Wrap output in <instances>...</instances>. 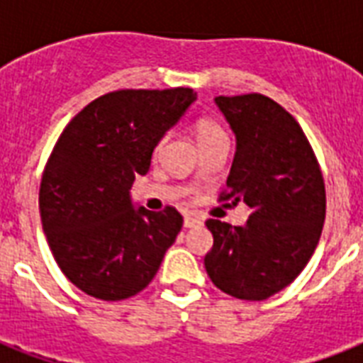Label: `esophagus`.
Listing matches in <instances>:
<instances>
[{
	"instance_id": "34e87169",
	"label": "esophagus",
	"mask_w": 363,
	"mask_h": 363,
	"mask_svg": "<svg viewBox=\"0 0 363 363\" xmlns=\"http://www.w3.org/2000/svg\"><path fill=\"white\" fill-rule=\"evenodd\" d=\"M184 226H186V228L203 226V220H201L198 215H186V216H184Z\"/></svg>"
}]
</instances>
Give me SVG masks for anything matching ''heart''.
<instances>
[{
  "label": "heart",
  "instance_id": "heart-1",
  "mask_svg": "<svg viewBox=\"0 0 363 363\" xmlns=\"http://www.w3.org/2000/svg\"><path fill=\"white\" fill-rule=\"evenodd\" d=\"M196 137H198L199 145H205V143L226 137V131H224V128L218 122L213 121V118H199L196 122ZM160 147H162V143H160Z\"/></svg>",
  "mask_w": 363,
  "mask_h": 363
}]
</instances>
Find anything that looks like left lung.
Masks as SVG:
<instances>
[{
    "instance_id": "left-lung-1",
    "label": "left lung",
    "mask_w": 363,
    "mask_h": 363,
    "mask_svg": "<svg viewBox=\"0 0 363 363\" xmlns=\"http://www.w3.org/2000/svg\"><path fill=\"white\" fill-rule=\"evenodd\" d=\"M235 133V156L220 201L250 209L245 226L207 220L205 269L216 288L262 301L286 288L315 252L326 218L320 165L301 125L262 94L218 96Z\"/></svg>"
}]
</instances>
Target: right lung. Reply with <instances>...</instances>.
I'll use <instances>...</instances> for the list:
<instances>
[{
  "label": "right lung",
  "mask_w": 363,
  "mask_h": 363,
  "mask_svg": "<svg viewBox=\"0 0 363 363\" xmlns=\"http://www.w3.org/2000/svg\"><path fill=\"white\" fill-rule=\"evenodd\" d=\"M192 88L116 90L65 125L43 171V232L64 275L92 298L121 301L148 286L182 228L175 207L135 209L131 184L196 101Z\"/></svg>",
  "instance_id": "add662e5"
}]
</instances>
